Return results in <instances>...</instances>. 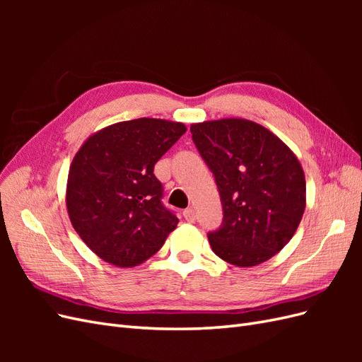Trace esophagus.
Returning a JSON list of instances; mask_svg holds the SVG:
<instances>
[{
    "label": "esophagus",
    "mask_w": 362,
    "mask_h": 362,
    "mask_svg": "<svg viewBox=\"0 0 362 362\" xmlns=\"http://www.w3.org/2000/svg\"><path fill=\"white\" fill-rule=\"evenodd\" d=\"M184 217H185V221L187 222H194V218H196V213H194V210L193 208H187V210H184Z\"/></svg>",
    "instance_id": "1"
}]
</instances>
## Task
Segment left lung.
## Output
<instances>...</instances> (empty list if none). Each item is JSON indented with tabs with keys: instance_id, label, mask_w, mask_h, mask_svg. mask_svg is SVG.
Listing matches in <instances>:
<instances>
[{
	"instance_id": "obj_1",
	"label": "left lung",
	"mask_w": 362,
	"mask_h": 362,
	"mask_svg": "<svg viewBox=\"0 0 362 362\" xmlns=\"http://www.w3.org/2000/svg\"><path fill=\"white\" fill-rule=\"evenodd\" d=\"M190 131L223 206L222 226L208 234L213 252L237 267L270 259L290 242L305 211L298 157L270 129L247 119L205 120Z\"/></svg>"
}]
</instances>
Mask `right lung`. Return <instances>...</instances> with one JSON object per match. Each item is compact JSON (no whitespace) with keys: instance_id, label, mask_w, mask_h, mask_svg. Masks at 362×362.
Instances as JSON below:
<instances>
[{"instance_id":"1","label":"right lung","mask_w":362,"mask_h":362,"mask_svg":"<svg viewBox=\"0 0 362 362\" xmlns=\"http://www.w3.org/2000/svg\"><path fill=\"white\" fill-rule=\"evenodd\" d=\"M187 128L140 117L96 131L76 152L68 175L66 208L93 254L116 267L151 258L178 225L161 204L156 163Z\"/></svg>"}]
</instances>
